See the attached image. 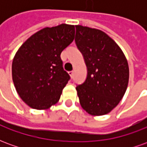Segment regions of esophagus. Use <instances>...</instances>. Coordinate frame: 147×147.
<instances>
[{
    "label": "esophagus",
    "instance_id": "34e87169",
    "mask_svg": "<svg viewBox=\"0 0 147 147\" xmlns=\"http://www.w3.org/2000/svg\"><path fill=\"white\" fill-rule=\"evenodd\" d=\"M69 75H70L71 77L72 78V77H73V75H74V71H69Z\"/></svg>",
    "mask_w": 147,
    "mask_h": 147
}]
</instances>
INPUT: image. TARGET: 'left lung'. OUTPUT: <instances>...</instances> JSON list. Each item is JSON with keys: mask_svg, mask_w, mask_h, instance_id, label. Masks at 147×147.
<instances>
[{"mask_svg": "<svg viewBox=\"0 0 147 147\" xmlns=\"http://www.w3.org/2000/svg\"><path fill=\"white\" fill-rule=\"evenodd\" d=\"M75 42L87 68L85 81L77 85L81 106L90 115L109 113L125 94L128 64L122 50L102 30L76 26Z\"/></svg>", "mask_w": 147, "mask_h": 147, "instance_id": "8db88e82", "label": "left lung"}]
</instances>
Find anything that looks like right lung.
I'll use <instances>...</instances> for the list:
<instances>
[{"label": "right lung", "mask_w": 147, "mask_h": 147, "mask_svg": "<svg viewBox=\"0 0 147 147\" xmlns=\"http://www.w3.org/2000/svg\"><path fill=\"white\" fill-rule=\"evenodd\" d=\"M74 36L73 25L45 27L30 37L16 53L12 80L18 94L30 107L45 109L59 101L70 80L61 53Z\"/></svg>", "instance_id": "obj_1"}]
</instances>
